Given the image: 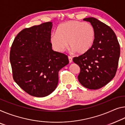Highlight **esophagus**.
<instances>
[{"instance_id": "1", "label": "esophagus", "mask_w": 125, "mask_h": 125, "mask_svg": "<svg viewBox=\"0 0 125 125\" xmlns=\"http://www.w3.org/2000/svg\"><path fill=\"white\" fill-rule=\"evenodd\" d=\"M68 59H69V62H70V63L72 62V61H73V59H72V57H70V56H68Z\"/></svg>"}]
</instances>
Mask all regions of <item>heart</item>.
<instances>
[{
    "label": "heart",
    "mask_w": 125,
    "mask_h": 125,
    "mask_svg": "<svg viewBox=\"0 0 125 125\" xmlns=\"http://www.w3.org/2000/svg\"><path fill=\"white\" fill-rule=\"evenodd\" d=\"M94 28L88 22L72 20L59 25L56 33L51 34L52 47L55 51L62 52L68 47L71 51L84 54L89 50L95 40Z\"/></svg>",
    "instance_id": "obj_1"
}]
</instances>
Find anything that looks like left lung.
Returning a JSON list of instances; mask_svg holds the SVG:
<instances>
[{"mask_svg":"<svg viewBox=\"0 0 125 125\" xmlns=\"http://www.w3.org/2000/svg\"><path fill=\"white\" fill-rule=\"evenodd\" d=\"M94 28L95 37L91 49L73 59L80 67L79 82L84 87L98 89L108 84L116 73L120 55L117 38L111 28L93 17L84 18Z\"/></svg>","mask_w":125,"mask_h":125,"instance_id":"8db88e82","label":"left lung"}]
</instances>
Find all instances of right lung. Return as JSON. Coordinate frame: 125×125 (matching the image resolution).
<instances>
[{
    "mask_svg": "<svg viewBox=\"0 0 125 125\" xmlns=\"http://www.w3.org/2000/svg\"><path fill=\"white\" fill-rule=\"evenodd\" d=\"M52 25L49 22L23 30L10 49L14 80L34 97H44L52 93L58 84L59 70L69 64L66 55L52 49Z\"/></svg>",
    "mask_w": 125,
    "mask_h": 125,
    "instance_id": "add662e5",
    "label": "right lung"
}]
</instances>
